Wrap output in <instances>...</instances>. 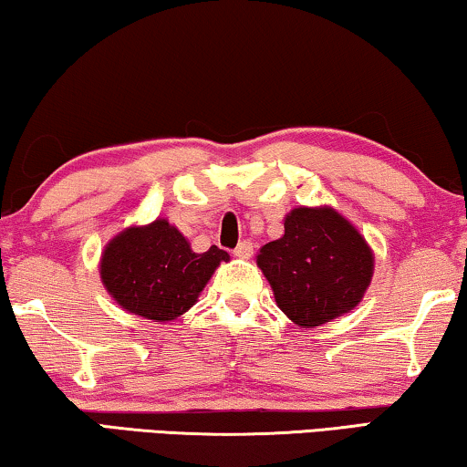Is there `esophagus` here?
Instances as JSON below:
<instances>
[{
  "mask_svg": "<svg viewBox=\"0 0 467 467\" xmlns=\"http://www.w3.org/2000/svg\"><path fill=\"white\" fill-rule=\"evenodd\" d=\"M233 254L236 255V258H243V260L252 258V254H254V243H252V241H241L239 245L234 247Z\"/></svg>",
  "mask_w": 467,
  "mask_h": 467,
  "instance_id": "obj_1",
  "label": "esophagus"
}]
</instances>
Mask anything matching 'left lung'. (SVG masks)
<instances>
[{"mask_svg": "<svg viewBox=\"0 0 467 467\" xmlns=\"http://www.w3.org/2000/svg\"><path fill=\"white\" fill-rule=\"evenodd\" d=\"M284 228L255 255L281 311L300 327L353 311L374 273L372 249L358 228L332 207L292 209Z\"/></svg>", "mask_w": 467, "mask_h": 467, "instance_id": "1", "label": "left lung"}]
</instances>
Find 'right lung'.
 Segmentation results:
<instances>
[{
  "instance_id": "right-lung-1",
  "label": "right lung",
  "mask_w": 467,
  "mask_h": 467,
  "mask_svg": "<svg viewBox=\"0 0 467 467\" xmlns=\"http://www.w3.org/2000/svg\"><path fill=\"white\" fill-rule=\"evenodd\" d=\"M224 249L212 245L196 254L186 236L167 220L129 226L101 254V281L124 311L154 321L180 317L194 305L220 262Z\"/></svg>"
}]
</instances>
